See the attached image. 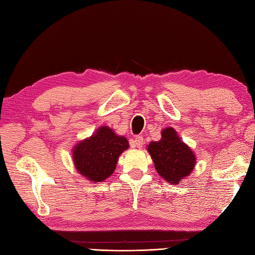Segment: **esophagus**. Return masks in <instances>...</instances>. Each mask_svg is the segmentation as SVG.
I'll list each match as a JSON object with an SVG mask.
<instances>
[{"mask_svg": "<svg viewBox=\"0 0 255 255\" xmlns=\"http://www.w3.org/2000/svg\"><path fill=\"white\" fill-rule=\"evenodd\" d=\"M143 143H144V140H143V138H142V137L138 136V137L134 138V141H133V145H134V147H137V148H141L142 145H143Z\"/></svg>", "mask_w": 255, "mask_h": 255, "instance_id": "obj_1", "label": "esophagus"}]
</instances>
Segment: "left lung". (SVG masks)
<instances>
[{
  "mask_svg": "<svg viewBox=\"0 0 255 255\" xmlns=\"http://www.w3.org/2000/svg\"><path fill=\"white\" fill-rule=\"evenodd\" d=\"M154 167L164 181L180 184L191 175L196 165V155L182 141L174 128L167 127L161 131L159 141H151L147 147Z\"/></svg>",
  "mask_w": 255,
  "mask_h": 255,
  "instance_id": "8db88e82",
  "label": "left lung"
}]
</instances>
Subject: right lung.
Here are the masks:
<instances>
[{"label": "right lung", "instance_id": "1", "mask_svg": "<svg viewBox=\"0 0 255 255\" xmlns=\"http://www.w3.org/2000/svg\"><path fill=\"white\" fill-rule=\"evenodd\" d=\"M128 148L126 137L119 136L108 126H101L91 137L74 145L73 164L79 174L97 184L113 174L119 155Z\"/></svg>", "mask_w": 255, "mask_h": 255}]
</instances>
